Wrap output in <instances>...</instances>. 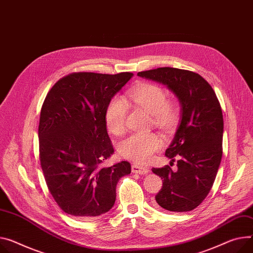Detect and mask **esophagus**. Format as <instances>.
<instances>
[{"label": "esophagus", "instance_id": "esophagus-1", "mask_svg": "<svg viewBox=\"0 0 253 253\" xmlns=\"http://www.w3.org/2000/svg\"><path fill=\"white\" fill-rule=\"evenodd\" d=\"M131 172L132 173H137V174H147L149 172V169L144 166H140L138 164H133L131 166Z\"/></svg>", "mask_w": 253, "mask_h": 253}]
</instances>
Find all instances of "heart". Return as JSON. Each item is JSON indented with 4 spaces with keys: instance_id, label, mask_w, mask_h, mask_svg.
Returning a JSON list of instances; mask_svg holds the SVG:
<instances>
[{
    "instance_id": "1",
    "label": "heart",
    "mask_w": 253,
    "mask_h": 253,
    "mask_svg": "<svg viewBox=\"0 0 253 253\" xmlns=\"http://www.w3.org/2000/svg\"><path fill=\"white\" fill-rule=\"evenodd\" d=\"M128 98L144 108L153 116L157 127L168 131L177 120V109L167 102L165 91L158 85L143 84L128 94ZM127 105L120 97H114L107 105L105 122L108 129L114 134H121L126 129ZM162 145L157 134L153 132L132 133L120 144V153L125 158L137 163H147Z\"/></svg>"
}]
</instances>
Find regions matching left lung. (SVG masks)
<instances>
[{
	"label": "left lung",
	"instance_id": "left-lung-1",
	"mask_svg": "<svg viewBox=\"0 0 253 253\" xmlns=\"http://www.w3.org/2000/svg\"><path fill=\"white\" fill-rule=\"evenodd\" d=\"M138 76L165 85L181 107L179 126L165 151L171 162L177 160V170L168 165L152 169L163 179L155 204L170 211H191L207 198L221 163V105L215 91L197 73L165 67L139 72Z\"/></svg>",
	"mask_w": 253,
	"mask_h": 253
}]
</instances>
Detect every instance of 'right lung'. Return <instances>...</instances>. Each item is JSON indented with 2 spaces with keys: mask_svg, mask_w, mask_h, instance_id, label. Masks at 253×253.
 <instances>
[{
  "mask_svg": "<svg viewBox=\"0 0 253 253\" xmlns=\"http://www.w3.org/2000/svg\"><path fill=\"white\" fill-rule=\"evenodd\" d=\"M133 74L74 73L57 81L41 111V165L47 187L69 215L89 219L107 212L116 199V184L130 173L121 161L101 168L114 153L105 112L112 97Z\"/></svg>",
  "mask_w": 253,
  "mask_h": 253,
  "instance_id": "1",
  "label": "right lung"
}]
</instances>
